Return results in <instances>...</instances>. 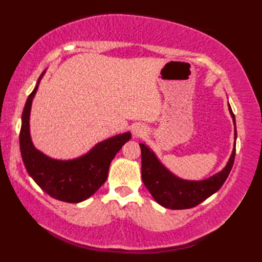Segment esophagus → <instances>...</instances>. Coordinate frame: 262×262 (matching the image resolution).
<instances>
[{"instance_id":"obj_1","label":"esophagus","mask_w":262,"mask_h":262,"mask_svg":"<svg viewBox=\"0 0 262 262\" xmlns=\"http://www.w3.org/2000/svg\"><path fill=\"white\" fill-rule=\"evenodd\" d=\"M133 136H135L136 138L137 137H142L143 135H145L146 133V130H145V127L143 126H141V125H137L135 129H133Z\"/></svg>"}]
</instances>
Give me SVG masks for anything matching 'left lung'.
Returning <instances> with one entry per match:
<instances>
[{"label": "left lung", "instance_id": "8db88e82", "mask_svg": "<svg viewBox=\"0 0 262 262\" xmlns=\"http://www.w3.org/2000/svg\"><path fill=\"white\" fill-rule=\"evenodd\" d=\"M229 114L234 123V147L228 161L220 172L205 180H184L174 173L159 161L157 155L146 143H140L141 148V176L146 188L150 192L155 201L168 209H189L198 206L202 201L222 188L231 172L235 158L236 124L231 105Z\"/></svg>", "mask_w": 262, "mask_h": 262}]
</instances>
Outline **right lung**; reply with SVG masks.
Here are the masks:
<instances>
[{"instance_id": "obj_1", "label": "right lung", "mask_w": 262, "mask_h": 262, "mask_svg": "<svg viewBox=\"0 0 262 262\" xmlns=\"http://www.w3.org/2000/svg\"><path fill=\"white\" fill-rule=\"evenodd\" d=\"M27 98L20 130L21 157L27 172L41 190L54 199L77 204L90 198L108 175L111 162L122 146L131 139V132H123L100 141L86 154L72 159H56L37 149L30 136V111L40 80Z\"/></svg>"}]
</instances>
